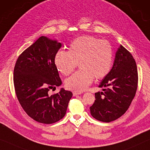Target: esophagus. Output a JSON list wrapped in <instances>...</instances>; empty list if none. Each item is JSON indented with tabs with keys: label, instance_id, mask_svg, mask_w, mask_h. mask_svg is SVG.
Returning <instances> with one entry per match:
<instances>
[{
	"label": "esophagus",
	"instance_id": "1",
	"mask_svg": "<svg viewBox=\"0 0 150 150\" xmlns=\"http://www.w3.org/2000/svg\"><path fill=\"white\" fill-rule=\"evenodd\" d=\"M81 92H73V96H76L77 95H79V94H81Z\"/></svg>",
	"mask_w": 150,
	"mask_h": 150
}]
</instances>
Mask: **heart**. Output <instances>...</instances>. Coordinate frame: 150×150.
<instances>
[{
    "instance_id": "heart-1",
    "label": "heart",
    "mask_w": 150,
    "mask_h": 150,
    "mask_svg": "<svg viewBox=\"0 0 150 150\" xmlns=\"http://www.w3.org/2000/svg\"><path fill=\"white\" fill-rule=\"evenodd\" d=\"M113 58V48L109 42L92 36H83L71 42L69 52H57L54 64L59 72L69 75L78 63L80 69L67 78L65 85L69 90L81 92L87 89L94 78L101 79L108 75Z\"/></svg>"
}]
</instances>
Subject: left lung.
Instances as JSON below:
<instances>
[{
	"label": "left lung",
	"instance_id": "8db88e82",
	"mask_svg": "<svg viewBox=\"0 0 150 150\" xmlns=\"http://www.w3.org/2000/svg\"><path fill=\"white\" fill-rule=\"evenodd\" d=\"M138 72L132 54L122 45L115 54L112 69L98 87H108L95 93L94 104L90 107L92 116L98 121L110 122L128 110L136 94Z\"/></svg>",
	"mask_w": 150,
	"mask_h": 150
}]
</instances>
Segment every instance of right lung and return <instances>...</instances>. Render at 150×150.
I'll return each instance as SVG.
<instances>
[{"instance_id": "right-lung-1", "label": "right lung", "mask_w": 150, "mask_h": 150, "mask_svg": "<svg viewBox=\"0 0 150 150\" xmlns=\"http://www.w3.org/2000/svg\"><path fill=\"white\" fill-rule=\"evenodd\" d=\"M62 47L47 37H39L19 56L13 70V83L19 103L28 116L50 124L64 116L72 92L64 89L50 96V89L62 84L54 56Z\"/></svg>"}]
</instances>
